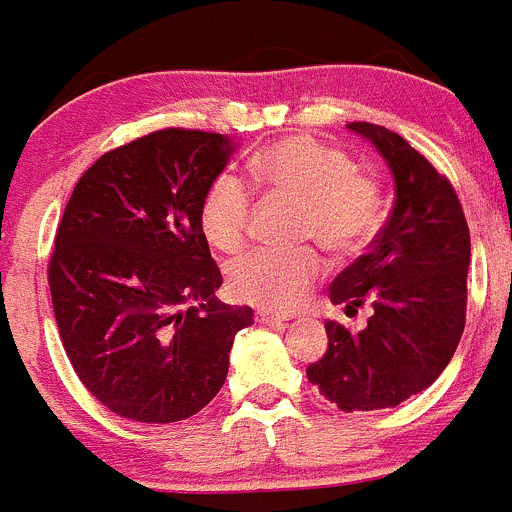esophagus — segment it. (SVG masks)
<instances>
[{
	"label": "esophagus",
	"instance_id": "obj_1",
	"mask_svg": "<svg viewBox=\"0 0 512 512\" xmlns=\"http://www.w3.org/2000/svg\"><path fill=\"white\" fill-rule=\"evenodd\" d=\"M293 321L290 315L272 313V310H257V323H288Z\"/></svg>",
	"mask_w": 512,
	"mask_h": 512
}]
</instances>
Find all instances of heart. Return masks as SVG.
Here are the masks:
<instances>
[{
  "label": "heart",
  "mask_w": 512,
  "mask_h": 512,
  "mask_svg": "<svg viewBox=\"0 0 512 512\" xmlns=\"http://www.w3.org/2000/svg\"><path fill=\"white\" fill-rule=\"evenodd\" d=\"M252 184L270 197L303 207L298 237L318 242L333 257H353L374 242L381 197L369 176L358 174L351 156L308 136L270 143L252 159ZM252 189L237 174H219L204 191L199 224L209 245L237 252L247 240ZM313 250H252L229 265V288L240 300L270 310H290L323 275Z\"/></svg>",
  "instance_id": "1"
}]
</instances>
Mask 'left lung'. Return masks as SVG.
<instances>
[{"label": "left lung", "mask_w": 512, "mask_h": 512, "mask_svg": "<svg viewBox=\"0 0 512 512\" xmlns=\"http://www.w3.org/2000/svg\"><path fill=\"white\" fill-rule=\"evenodd\" d=\"M371 143L394 179L389 222L331 285L346 315L369 303L374 315L351 333L328 321V351L308 379L341 412L399 407L439 379L465 331L470 229L455 189L399 133L348 123Z\"/></svg>", "instance_id": "8db88e82"}]
</instances>
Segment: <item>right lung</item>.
<instances>
[{
  "label": "right lung",
  "instance_id": "obj_1",
  "mask_svg": "<svg viewBox=\"0 0 512 512\" xmlns=\"http://www.w3.org/2000/svg\"><path fill=\"white\" fill-rule=\"evenodd\" d=\"M237 143L164 128L100 156L57 227L50 293L85 389L118 417H194L227 379L250 305L217 300L222 272L199 224L204 191Z\"/></svg>",
  "mask_w": 512,
  "mask_h": 512
}]
</instances>
